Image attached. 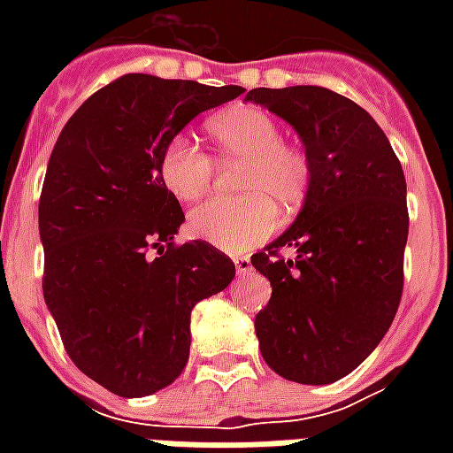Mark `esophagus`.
Masks as SVG:
<instances>
[{
    "instance_id": "34e87169",
    "label": "esophagus",
    "mask_w": 453,
    "mask_h": 453,
    "mask_svg": "<svg viewBox=\"0 0 453 453\" xmlns=\"http://www.w3.org/2000/svg\"><path fill=\"white\" fill-rule=\"evenodd\" d=\"M235 272L240 276H245L252 272V262H250V257H237L235 259Z\"/></svg>"
}]
</instances>
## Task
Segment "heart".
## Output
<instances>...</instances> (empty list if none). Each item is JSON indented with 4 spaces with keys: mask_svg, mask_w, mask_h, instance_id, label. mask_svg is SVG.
<instances>
[{
    "mask_svg": "<svg viewBox=\"0 0 453 453\" xmlns=\"http://www.w3.org/2000/svg\"><path fill=\"white\" fill-rule=\"evenodd\" d=\"M220 162H242L240 198H211L188 213V233L226 252H245L279 227V208L301 206L313 184V159L284 140L279 120L259 106H233L206 123ZM162 184L179 201L203 196L216 177V159L187 133H174L159 152Z\"/></svg>",
    "mask_w": 453,
    "mask_h": 453,
    "instance_id": "b5f03b06",
    "label": "heart"
}]
</instances>
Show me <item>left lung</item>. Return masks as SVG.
Segmentation results:
<instances>
[{
  "label": "left lung",
  "mask_w": 453,
  "mask_h": 453,
  "mask_svg": "<svg viewBox=\"0 0 453 453\" xmlns=\"http://www.w3.org/2000/svg\"><path fill=\"white\" fill-rule=\"evenodd\" d=\"M247 102L288 120L313 159L303 211L252 266L272 284L255 318L259 351L296 383L347 376L388 333L403 296L405 174L386 133L325 87L252 89ZM294 246L296 259L280 255Z\"/></svg>",
  "instance_id": "left-lung-1"
}]
</instances>
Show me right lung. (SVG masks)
Listing matches in <instances>:
<instances>
[{"mask_svg":"<svg viewBox=\"0 0 453 453\" xmlns=\"http://www.w3.org/2000/svg\"><path fill=\"white\" fill-rule=\"evenodd\" d=\"M242 92L123 74L55 142L38 203L45 303L74 366L120 398L177 379L194 305L235 279L218 247L174 242L184 211L157 165L167 138Z\"/></svg>","mask_w":453,"mask_h":453,"instance_id":"right-lung-1","label":"right lung"}]
</instances>
